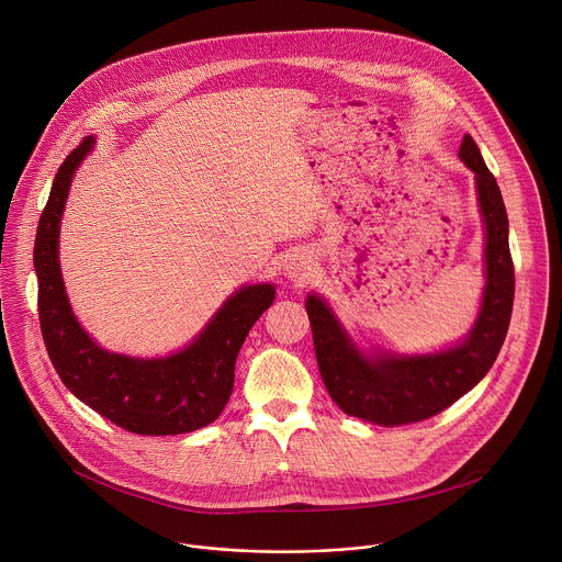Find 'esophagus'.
I'll use <instances>...</instances> for the list:
<instances>
[{"label":"esophagus","mask_w":562,"mask_h":562,"mask_svg":"<svg viewBox=\"0 0 562 562\" xmlns=\"http://www.w3.org/2000/svg\"><path fill=\"white\" fill-rule=\"evenodd\" d=\"M313 269V258L304 251H297L291 256V260L286 262V276L293 280H304Z\"/></svg>","instance_id":"1"}]
</instances>
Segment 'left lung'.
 <instances>
[{
  "label": "left lung",
  "instance_id": "obj_1",
  "mask_svg": "<svg viewBox=\"0 0 562 562\" xmlns=\"http://www.w3.org/2000/svg\"><path fill=\"white\" fill-rule=\"evenodd\" d=\"M458 157L475 176L480 215L485 224V291L471 331L453 347L434 353H393L360 349L334 308L317 293L306 295V313L319 375L334 403L353 418L395 427L427 420L487 375L505 342L514 304V262L509 220L496 178L471 135Z\"/></svg>",
  "mask_w": 562,
  "mask_h": 562
}]
</instances>
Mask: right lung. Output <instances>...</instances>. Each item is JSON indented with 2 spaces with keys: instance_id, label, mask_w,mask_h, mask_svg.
I'll return each mask as SVG.
<instances>
[{
  "instance_id": "right-lung-1",
  "label": "right lung",
  "mask_w": 562,
  "mask_h": 562,
  "mask_svg": "<svg viewBox=\"0 0 562 562\" xmlns=\"http://www.w3.org/2000/svg\"><path fill=\"white\" fill-rule=\"evenodd\" d=\"M93 144V135L85 137L64 159L35 235L40 327L48 358L75 397L131 434L176 436L202 429L226 407L239 347L273 304L276 286H239L206 327L171 356L133 358L102 349L77 323L59 269L61 213L72 176Z\"/></svg>"
}]
</instances>
